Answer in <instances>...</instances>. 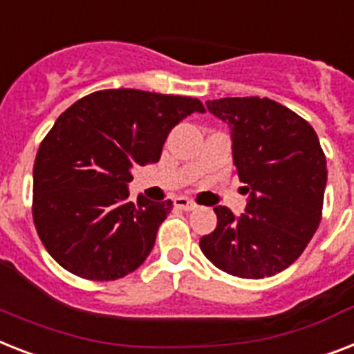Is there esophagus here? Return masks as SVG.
Wrapping results in <instances>:
<instances>
[{"mask_svg":"<svg viewBox=\"0 0 354 354\" xmlns=\"http://www.w3.org/2000/svg\"><path fill=\"white\" fill-rule=\"evenodd\" d=\"M174 207L180 211H192V209H196V203L185 196H178L174 198Z\"/></svg>","mask_w":354,"mask_h":354,"instance_id":"esophagus-1","label":"esophagus"}]
</instances>
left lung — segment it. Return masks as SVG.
I'll return each instance as SVG.
<instances>
[{
  "mask_svg": "<svg viewBox=\"0 0 354 354\" xmlns=\"http://www.w3.org/2000/svg\"><path fill=\"white\" fill-rule=\"evenodd\" d=\"M205 105L231 129L232 162L249 198L240 216L214 207L216 229L202 236L200 249L232 277H272L298 260L320 225L326 154L315 129L269 97Z\"/></svg>",
  "mask_w": 354,
  "mask_h": 354,
  "instance_id": "8db88e82",
  "label": "left lung"
}]
</instances>
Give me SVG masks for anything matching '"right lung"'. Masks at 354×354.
Here are the masks:
<instances>
[{"instance_id":"add662e5","label":"right lung","mask_w":354,"mask_h":354,"mask_svg":"<svg viewBox=\"0 0 354 354\" xmlns=\"http://www.w3.org/2000/svg\"><path fill=\"white\" fill-rule=\"evenodd\" d=\"M192 112H205L196 97L109 88L57 118L34 162L32 216L63 269L107 281L145 261L172 202H129L132 167L156 163L171 129Z\"/></svg>"}]
</instances>
